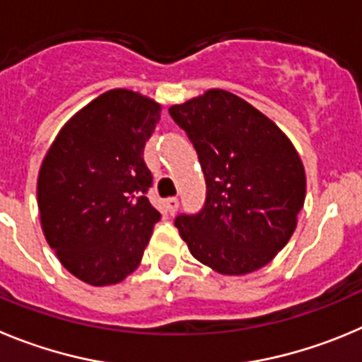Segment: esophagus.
I'll return each mask as SVG.
<instances>
[{"label":"esophagus","mask_w":362,"mask_h":362,"mask_svg":"<svg viewBox=\"0 0 362 362\" xmlns=\"http://www.w3.org/2000/svg\"><path fill=\"white\" fill-rule=\"evenodd\" d=\"M165 209H168L169 214H175V211L178 209V198H168L165 200Z\"/></svg>","instance_id":"esophagus-1"}]
</instances>
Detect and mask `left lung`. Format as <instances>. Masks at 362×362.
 <instances>
[{
    "mask_svg": "<svg viewBox=\"0 0 362 362\" xmlns=\"http://www.w3.org/2000/svg\"><path fill=\"white\" fill-rule=\"evenodd\" d=\"M205 177L198 213L175 218L198 262L220 274L262 269L288 243L305 204V169L292 142L262 112L223 90L169 108Z\"/></svg>",
    "mask_w": 362,
    "mask_h": 362,
    "instance_id": "8db88e82",
    "label": "left lung"
}]
</instances>
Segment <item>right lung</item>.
Segmentation results:
<instances>
[{
	"label": "right lung",
	"mask_w": 362,
	"mask_h": 362,
	"mask_svg": "<svg viewBox=\"0 0 362 362\" xmlns=\"http://www.w3.org/2000/svg\"><path fill=\"white\" fill-rule=\"evenodd\" d=\"M160 106L129 90H112L81 110L55 136L37 180L48 245L76 278L113 285L139 267L153 226V175L144 146Z\"/></svg>",
	"instance_id": "obj_1"
}]
</instances>
